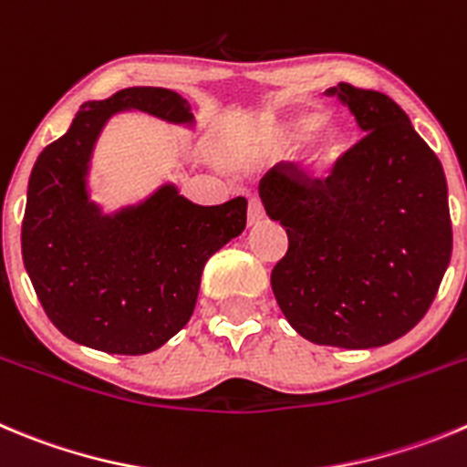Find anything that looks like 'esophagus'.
I'll return each instance as SVG.
<instances>
[{"label": "esophagus", "instance_id": "esophagus-1", "mask_svg": "<svg viewBox=\"0 0 467 467\" xmlns=\"http://www.w3.org/2000/svg\"><path fill=\"white\" fill-rule=\"evenodd\" d=\"M264 220V205L256 196H250V208H247V222L256 224V222Z\"/></svg>", "mask_w": 467, "mask_h": 467}]
</instances>
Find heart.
Returning a JSON list of instances; mask_svg holds the SVG:
<instances>
[{
    "label": "heart",
    "instance_id": "1",
    "mask_svg": "<svg viewBox=\"0 0 467 467\" xmlns=\"http://www.w3.org/2000/svg\"><path fill=\"white\" fill-rule=\"evenodd\" d=\"M322 122L324 113H319V110H301V113L292 115L277 131V145L280 148H296L303 140L310 139L322 127ZM345 152H348V136H345L342 127H327L315 139L310 152H307V169L315 175H319V178H327V175H331L337 169Z\"/></svg>",
    "mask_w": 467,
    "mask_h": 467
}]
</instances>
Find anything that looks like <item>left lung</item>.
Segmentation results:
<instances>
[{"mask_svg": "<svg viewBox=\"0 0 467 467\" xmlns=\"http://www.w3.org/2000/svg\"><path fill=\"white\" fill-rule=\"evenodd\" d=\"M363 139L327 181L277 164L259 182L289 250L271 285L306 340L382 348L429 312L451 259L447 181L440 160L393 99L340 83Z\"/></svg>", "mask_w": 467, "mask_h": 467, "instance_id": "1", "label": "left lung"}]
</instances>
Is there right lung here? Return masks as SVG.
I'll return each instance as SVG.
<instances>
[{
	"mask_svg": "<svg viewBox=\"0 0 467 467\" xmlns=\"http://www.w3.org/2000/svg\"><path fill=\"white\" fill-rule=\"evenodd\" d=\"M122 110L194 125L187 99L166 88H127L80 106L29 175L23 262L46 315L68 340L139 357L190 322L205 262L241 236L247 201L196 205L169 182L140 203L101 213L89 199V160L106 122Z\"/></svg>",
	"mask_w": 467,
	"mask_h": 467,
	"instance_id": "right-lung-1",
	"label": "right lung"
}]
</instances>
